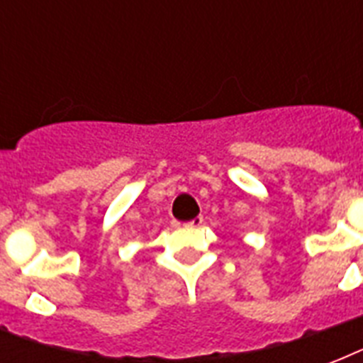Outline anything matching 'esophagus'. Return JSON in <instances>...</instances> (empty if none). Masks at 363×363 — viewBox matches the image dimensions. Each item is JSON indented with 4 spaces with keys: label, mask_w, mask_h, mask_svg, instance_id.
<instances>
[{
    "label": "esophagus",
    "mask_w": 363,
    "mask_h": 363,
    "mask_svg": "<svg viewBox=\"0 0 363 363\" xmlns=\"http://www.w3.org/2000/svg\"><path fill=\"white\" fill-rule=\"evenodd\" d=\"M201 224H203V218H201V216H196L194 220L186 222L184 226H186V228H199V226H201Z\"/></svg>",
    "instance_id": "34e87169"
}]
</instances>
